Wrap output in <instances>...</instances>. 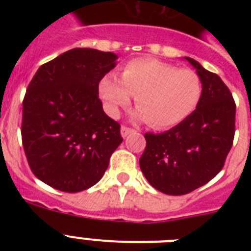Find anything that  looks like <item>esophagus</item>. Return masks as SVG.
Here are the masks:
<instances>
[{
	"label": "esophagus",
	"mask_w": 251,
	"mask_h": 251,
	"mask_svg": "<svg viewBox=\"0 0 251 251\" xmlns=\"http://www.w3.org/2000/svg\"><path fill=\"white\" fill-rule=\"evenodd\" d=\"M133 132H136V129L127 127V126H123V127L121 128V133H122V137H123V138H126L128 134H130V133H133Z\"/></svg>",
	"instance_id": "34e87169"
}]
</instances>
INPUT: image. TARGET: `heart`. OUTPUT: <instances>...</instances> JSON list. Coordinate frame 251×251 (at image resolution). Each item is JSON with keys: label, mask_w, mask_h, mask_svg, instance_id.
<instances>
[{"label": "heart", "mask_w": 251, "mask_h": 251, "mask_svg": "<svg viewBox=\"0 0 251 251\" xmlns=\"http://www.w3.org/2000/svg\"><path fill=\"white\" fill-rule=\"evenodd\" d=\"M99 93L110 114L129 104L136 95L137 115L157 129L174 127L196 109L202 81L191 69H178L154 59H133L122 66L121 79L106 74Z\"/></svg>", "instance_id": "heart-1"}]
</instances>
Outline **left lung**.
Segmentation results:
<instances>
[{"label":"left lung","instance_id":"1","mask_svg":"<svg viewBox=\"0 0 251 251\" xmlns=\"http://www.w3.org/2000/svg\"><path fill=\"white\" fill-rule=\"evenodd\" d=\"M202 81L201 100L191 115L159 134L146 133L139 166L148 182L166 195H186L211 181L225 165L235 134V105L215 73L185 57Z\"/></svg>","mask_w":251,"mask_h":251}]
</instances>
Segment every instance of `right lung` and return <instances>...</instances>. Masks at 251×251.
Listing matches in <instances>:
<instances>
[{
  "instance_id": "1",
  "label": "right lung",
  "mask_w": 251,
  "mask_h": 251,
  "mask_svg": "<svg viewBox=\"0 0 251 251\" xmlns=\"http://www.w3.org/2000/svg\"><path fill=\"white\" fill-rule=\"evenodd\" d=\"M118 56L73 49L39 68L22 101V146L32 174L63 192L103 177L122 143L121 124L104 113L99 81Z\"/></svg>"
}]
</instances>
